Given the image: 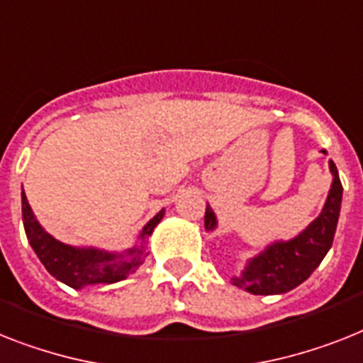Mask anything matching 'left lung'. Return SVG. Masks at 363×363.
<instances>
[{"label": "left lung", "instance_id": "obj_1", "mask_svg": "<svg viewBox=\"0 0 363 363\" xmlns=\"http://www.w3.org/2000/svg\"><path fill=\"white\" fill-rule=\"evenodd\" d=\"M323 154H326V150H323ZM328 169L332 174V185L321 213L298 235L287 241L278 239L269 242L262 252L248 257L245 269L238 277H232L233 286L252 295H282L301 286L319 267L334 241L343 199L340 174L332 160L328 161ZM203 226L208 232H215L218 226L217 215L209 203L206 206Z\"/></svg>", "mask_w": 363, "mask_h": 363}]
</instances>
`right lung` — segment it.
Listing matches in <instances>:
<instances>
[{"label":"right lung","mask_w":363,"mask_h":363,"mask_svg":"<svg viewBox=\"0 0 363 363\" xmlns=\"http://www.w3.org/2000/svg\"><path fill=\"white\" fill-rule=\"evenodd\" d=\"M163 217L164 209H161L160 213L143 226L133 247L121 252L116 250L111 252L96 247H72L42 228V224L38 223L27 202L26 193L22 191V220L27 241L46 271L55 280L74 289H83L89 286H109L133 274L145 262L146 242Z\"/></svg>","instance_id":"obj_1"}]
</instances>
